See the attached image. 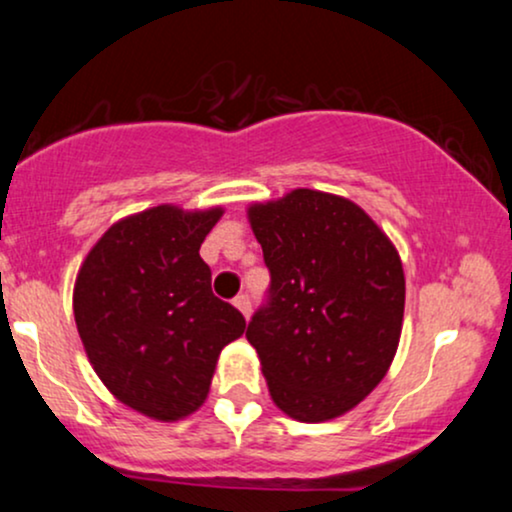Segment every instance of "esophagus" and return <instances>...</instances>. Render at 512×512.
I'll return each instance as SVG.
<instances>
[{"label": "esophagus", "instance_id": "obj_1", "mask_svg": "<svg viewBox=\"0 0 512 512\" xmlns=\"http://www.w3.org/2000/svg\"><path fill=\"white\" fill-rule=\"evenodd\" d=\"M233 305H236V308H238L240 313H243L245 317H250L252 303H250V296H248V293H240V296L233 298Z\"/></svg>", "mask_w": 512, "mask_h": 512}]
</instances>
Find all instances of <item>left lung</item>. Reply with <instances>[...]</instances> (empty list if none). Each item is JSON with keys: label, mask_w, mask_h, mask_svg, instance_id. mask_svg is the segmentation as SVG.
<instances>
[{"label": "left lung", "mask_w": 512, "mask_h": 512, "mask_svg": "<svg viewBox=\"0 0 512 512\" xmlns=\"http://www.w3.org/2000/svg\"><path fill=\"white\" fill-rule=\"evenodd\" d=\"M248 219L272 284L252 315L274 404L317 424L354 409L385 378L404 317V269L395 245L349 199L293 190L252 204Z\"/></svg>", "instance_id": "1"}]
</instances>
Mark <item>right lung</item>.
<instances>
[{
	"label": "right lung",
	"mask_w": 512,
	"mask_h": 512,
	"mask_svg": "<svg viewBox=\"0 0 512 512\" xmlns=\"http://www.w3.org/2000/svg\"><path fill=\"white\" fill-rule=\"evenodd\" d=\"M223 209L173 204L127 216L103 233L74 284V320L103 385L127 407L178 421L202 407L221 349L245 317L211 293L199 257Z\"/></svg>",
	"instance_id": "right-lung-1"
}]
</instances>
